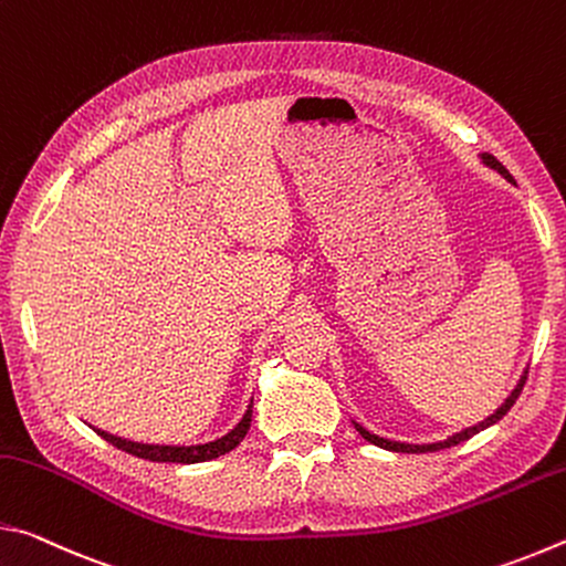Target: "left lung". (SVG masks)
Wrapping results in <instances>:
<instances>
[{
    "label": "left lung",
    "instance_id": "left-lung-1",
    "mask_svg": "<svg viewBox=\"0 0 566 566\" xmlns=\"http://www.w3.org/2000/svg\"><path fill=\"white\" fill-rule=\"evenodd\" d=\"M482 161L486 167H492V169H496L500 171V175L506 179V181H512L514 185V177L510 175V171H506V167L502 165L500 159L496 157H492V155H482ZM524 381H526V371L522 375V379H520V385L514 387V391L510 397L504 399V405L494 411L492 417H486L484 421H479V424H474V427H467V429H462V432H457V434H452V437H447L444 442H434V444H405V442H391V439H385V437H377V434H371V432H367V429H364L361 424H357V421H354V429H357V432L367 439V442H371V444H377V447H381V449H389V452H407V454H421V452H439V449H449V447H454V444H462V442H467L469 437H474L476 432H482V429H486V427H492V424H496V421H500L506 411H510L512 407H514V401H516V397L522 395V387H524Z\"/></svg>",
    "mask_w": 566,
    "mask_h": 566
}]
</instances>
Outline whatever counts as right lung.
<instances>
[{
    "label": "right lung",
    "mask_w": 566,
    "mask_h": 566,
    "mask_svg": "<svg viewBox=\"0 0 566 566\" xmlns=\"http://www.w3.org/2000/svg\"><path fill=\"white\" fill-rule=\"evenodd\" d=\"M249 424H252V405L244 411V417L232 432L224 434L222 439H214V442L207 444H195V447H171V444H142V442H129V439L114 437L109 432H102V429H94L102 439H107L122 452L134 454L139 459H149V462H175V464H197V462H209V459H217L242 442L249 432Z\"/></svg>",
    "instance_id": "right-lung-1"
}]
</instances>
